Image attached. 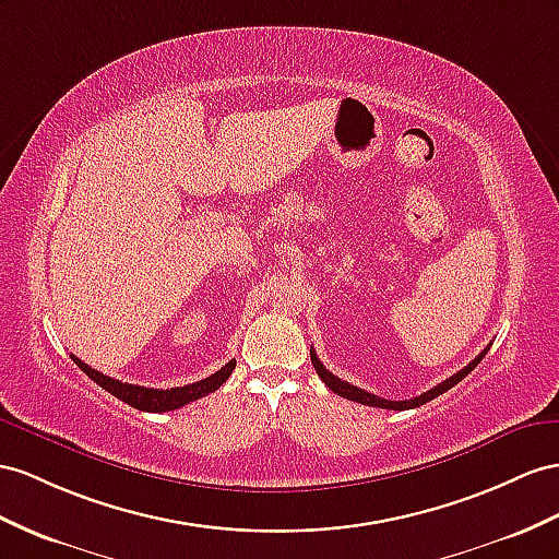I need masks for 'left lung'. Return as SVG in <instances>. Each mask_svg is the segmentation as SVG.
<instances>
[{"label": "left lung", "mask_w": 559, "mask_h": 559, "mask_svg": "<svg viewBox=\"0 0 559 559\" xmlns=\"http://www.w3.org/2000/svg\"><path fill=\"white\" fill-rule=\"evenodd\" d=\"M486 352H489V347H486V349L477 356V359H472L463 370H457L455 376H451V378H447L443 382H439L437 388L427 390V392L420 394V396L406 399V402H390V399L376 396V394H370V392H366V390L354 388V384H349V382H345V380H340L337 376L331 373V370H325V366L319 361V356H317V352H313V349H311V364H313V368H317L319 378L325 382V388L333 390L337 396H345V399H349V402L364 404V406H376V408H388V411H406V408H418V406H423V404H427V402H432V399H437L439 394L449 392V390L453 388V384H457L467 373H472V370H475V366L484 359Z\"/></svg>", "instance_id": "obj_1"}]
</instances>
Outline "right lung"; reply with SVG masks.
Instances as JSON below:
<instances>
[{"label": "right lung", "instance_id": "obj_1", "mask_svg": "<svg viewBox=\"0 0 559 559\" xmlns=\"http://www.w3.org/2000/svg\"><path fill=\"white\" fill-rule=\"evenodd\" d=\"M70 359H73L84 370V373H87L98 384V388H104L112 396H118L120 402L130 404L139 411H146V413L175 411V408H181L186 404L195 402V399H203L210 392L219 390L236 368V361H228L224 368L217 370V373L205 378V380H198V382H191V384H183V388H171V390H151V388H139V384L120 382L116 378H108L104 373H98V370H94L92 366L80 361L78 356H73V354H70Z\"/></svg>", "mask_w": 559, "mask_h": 559}]
</instances>
